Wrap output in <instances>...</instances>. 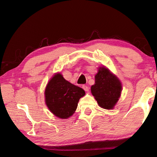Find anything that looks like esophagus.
I'll list each match as a JSON object with an SVG mask.
<instances>
[{
	"label": "esophagus",
	"instance_id": "34e87169",
	"mask_svg": "<svg viewBox=\"0 0 157 157\" xmlns=\"http://www.w3.org/2000/svg\"><path fill=\"white\" fill-rule=\"evenodd\" d=\"M82 88H83L86 92H88V90H89V88H88L87 86H86V85H83V86H82Z\"/></svg>",
	"mask_w": 157,
	"mask_h": 157
}]
</instances>
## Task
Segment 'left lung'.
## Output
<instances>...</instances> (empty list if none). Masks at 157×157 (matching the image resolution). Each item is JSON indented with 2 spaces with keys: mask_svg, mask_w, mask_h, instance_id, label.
Returning <instances> with one entry per match:
<instances>
[{
  "mask_svg": "<svg viewBox=\"0 0 157 157\" xmlns=\"http://www.w3.org/2000/svg\"><path fill=\"white\" fill-rule=\"evenodd\" d=\"M121 92L120 80L104 66L99 67L95 75V84L91 86V92L99 105L105 109H113Z\"/></svg>",
  "mask_w": 157,
  "mask_h": 157,
  "instance_id": "obj_1",
  "label": "left lung"
}]
</instances>
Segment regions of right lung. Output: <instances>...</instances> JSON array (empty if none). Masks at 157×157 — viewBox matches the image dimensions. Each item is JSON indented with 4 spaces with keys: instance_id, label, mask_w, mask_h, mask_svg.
Returning a JSON list of instances; mask_svg holds the SVG:
<instances>
[{
    "instance_id": "obj_1",
    "label": "right lung",
    "mask_w": 157,
    "mask_h": 157,
    "mask_svg": "<svg viewBox=\"0 0 157 157\" xmlns=\"http://www.w3.org/2000/svg\"><path fill=\"white\" fill-rule=\"evenodd\" d=\"M44 95L50 111L57 117L66 119L73 115L85 92L66 80L61 73H56L47 84Z\"/></svg>"
}]
</instances>
